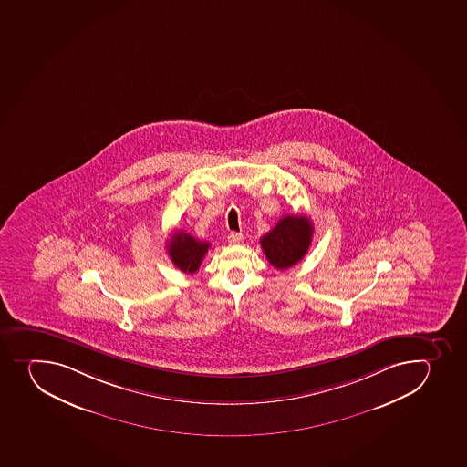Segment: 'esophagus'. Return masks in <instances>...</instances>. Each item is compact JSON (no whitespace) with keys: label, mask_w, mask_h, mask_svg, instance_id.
Returning <instances> with one entry per match:
<instances>
[{"label":"esophagus","mask_w":467,"mask_h":467,"mask_svg":"<svg viewBox=\"0 0 467 467\" xmlns=\"http://www.w3.org/2000/svg\"><path fill=\"white\" fill-rule=\"evenodd\" d=\"M242 239H244L242 233H230L228 234V242L232 244H239V242H242Z\"/></svg>","instance_id":"esophagus-1"}]
</instances>
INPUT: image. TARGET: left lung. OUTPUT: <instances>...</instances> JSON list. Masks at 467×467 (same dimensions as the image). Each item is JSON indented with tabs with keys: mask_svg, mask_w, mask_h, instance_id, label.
I'll return each instance as SVG.
<instances>
[{
	"mask_svg": "<svg viewBox=\"0 0 467 467\" xmlns=\"http://www.w3.org/2000/svg\"><path fill=\"white\" fill-rule=\"evenodd\" d=\"M313 225L306 216L289 214L260 239L263 253L272 266L285 271L301 262L310 248Z\"/></svg>",
	"mask_w": 467,
	"mask_h": 467,
	"instance_id": "8db88e82",
	"label": "left lung"
}]
</instances>
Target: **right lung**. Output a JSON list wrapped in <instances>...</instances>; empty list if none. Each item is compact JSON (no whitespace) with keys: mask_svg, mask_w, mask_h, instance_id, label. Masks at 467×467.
Wrapping results in <instances>:
<instances>
[{"mask_svg":"<svg viewBox=\"0 0 467 467\" xmlns=\"http://www.w3.org/2000/svg\"><path fill=\"white\" fill-rule=\"evenodd\" d=\"M168 254L173 265L184 274H195L209 251V242H201L184 232H175L171 235Z\"/></svg>","mask_w":467,"mask_h":467,"instance_id":"obj_1","label":"right lung"}]
</instances>
